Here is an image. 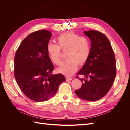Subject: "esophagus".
Segmentation results:
<instances>
[{
	"label": "esophagus",
	"instance_id": "34e87169",
	"mask_svg": "<svg viewBox=\"0 0 130 130\" xmlns=\"http://www.w3.org/2000/svg\"><path fill=\"white\" fill-rule=\"evenodd\" d=\"M72 80V77H66V80L67 81H70V80Z\"/></svg>",
	"mask_w": 130,
	"mask_h": 130
}]
</instances>
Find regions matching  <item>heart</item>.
Masks as SVG:
<instances>
[{
  "label": "heart",
  "instance_id": "heart-1",
  "mask_svg": "<svg viewBox=\"0 0 130 130\" xmlns=\"http://www.w3.org/2000/svg\"><path fill=\"white\" fill-rule=\"evenodd\" d=\"M57 44L50 43L46 51L50 60L56 65L61 62V50L66 52L67 60L62 62L57 69L58 73L66 76H72L79 66H84L87 61L90 52V43L87 37L80 36L72 32L65 33L56 38Z\"/></svg>",
  "mask_w": 130,
  "mask_h": 130
}]
</instances>
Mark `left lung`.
Here are the masks:
<instances>
[{
	"mask_svg": "<svg viewBox=\"0 0 130 130\" xmlns=\"http://www.w3.org/2000/svg\"><path fill=\"white\" fill-rule=\"evenodd\" d=\"M84 34L91 41V48L87 61L77 73L85 76L80 78L82 86L75 92L83 100L96 101L105 96L112 86L116 76V58L104 34L95 30Z\"/></svg>",
	"mask_w": 130,
	"mask_h": 130,
	"instance_id": "8db88e82",
	"label": "left lung"
}]
</instances>
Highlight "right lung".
Here are the masks:
<instances>
[{
  "label": "right lung",
  "instance_id": "add662e5",
  "mask_svg": "<svg viewBox=\"0 0 130 130\" xmlns=\"http://www.w3.org/2000/svg\"><path fill=\"white\" fill-rule=\"evenodd\" d=\"M52 35L46 30L30 34L22 42L14 56L17 83L27 98L36 102L49 100L66 80L61 74H52L54 66L46 51Z\"/></svg>",
  "mask_w": 130,
  "mask_h": 130
}]
</instances>
